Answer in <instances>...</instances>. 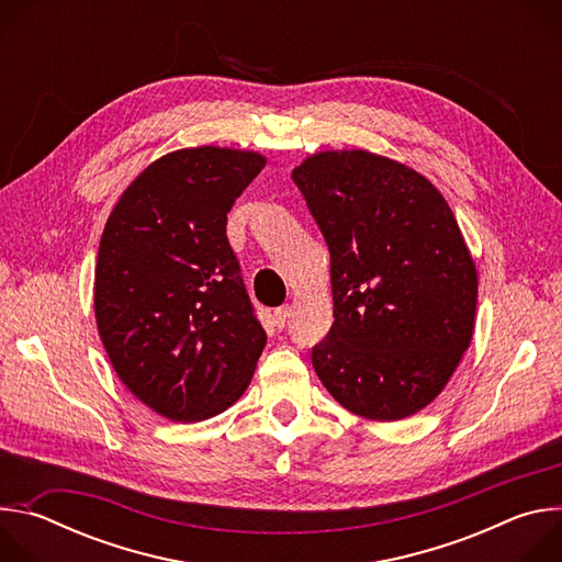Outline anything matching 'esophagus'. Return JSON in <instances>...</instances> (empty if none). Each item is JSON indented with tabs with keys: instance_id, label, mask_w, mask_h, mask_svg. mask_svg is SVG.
Wrapping results in <instances>:
<instances>
[{
	"instance_id": "1",
	"label": "esophagus",
	"mask_w": 562,
	"mask_h": 562,
	"mask_svg": "<svg viewBox=\"0 0 562 562\" xmlns=\"http://www.w3.org/2000/svg\"><path fill=\"white\" fill-rule=\"evenodd\" d=\"M289 306H280V308H276V313H273V323H276V327L278 329H284V325H286V319H289Z\"/></svg>"
}]
</instances>
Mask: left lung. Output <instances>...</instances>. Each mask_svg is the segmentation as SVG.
<instances>
[{"label":"left lung","mask_w":562,"mask_h":562,"mask_svg":"<svg viewBox=\"0 0 562 562\" xmlns=\"http://www.w3.org/2000/svg\"><path fill=\"white\" fill-rule=\"evenodd\" d=\"M331 254L334 325L311 362L356 416L403 420L471 345L477 271L442 193L391 157L319 150L291 173Z\"/></svg>","instance_id":"left-lung-1"}]
</instances>
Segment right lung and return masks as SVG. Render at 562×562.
I'll return each instance as SVG.
<instances>
[{
  "label": "right lung",
  "mask_w": 562,
  "mask_h": 562,
  "mask_svg": "<svg viewBox=\"0 0 562 562\" xmlns=\"http://www.w3.org/2000/svg\"><path fill=\"white\" fill-rule=\"evenodd\" d=\"M265 165L262 153L228 146L167 153L106 220L98 331L126 389L173 423L228 409L267 345L226 237V213Z\"/></svg>",
  "instance_id": "add662e5"
}]
</instances>
